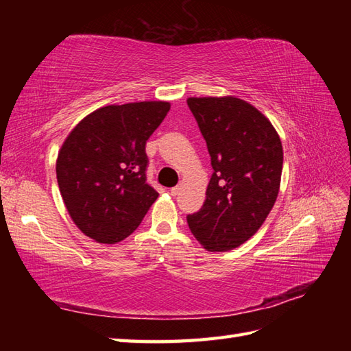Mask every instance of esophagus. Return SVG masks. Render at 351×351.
Listing matches in <instances>:
<instances>
[{
    "label": "esophagus",
    "mask_w": 351,
    "mask_h": 351,
    "mask_svg": "<svg viewBox=\"0 0 351 351\" xmlns=\"http://www.w3.org/2000/svg\"><path fill=\"white\" fill-rule=\"evenodd\" d=\"M180 185H176V187H173V189H170V195L171 196H178V195H180Z\"/></svg>",
    "instance_id": "esophagus-1"
}]
</instances>
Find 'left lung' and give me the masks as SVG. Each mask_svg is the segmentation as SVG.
I'll return each mask as SVG.
<instances>
[{
    "label": "left lung",
    "mask_w": 351,
    "mask_h": 351,
    "mask_svg": "<svg viewBox=\"0 0 351 351\" xmlns=\"http://www.w3.org/2000/svg\"><path fill=\"white\" fill-rule=\"evenodd\" d=\"M206 141L213 176L200 211L187 217L210 252L241 245L263 226L278 199L283 151L271 122L235 96L189 98Z\"/></svg>",
    "instance_id": "left-lung-1"
}]
</instances>
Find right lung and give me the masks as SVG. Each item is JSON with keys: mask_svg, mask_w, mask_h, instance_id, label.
<instances>
[{"mask_svg": "<svg viewBox=\"0 0 351 351\" xmlns=\"http://www.w3.org/2000/svg\"><path fill=\"white\" fill-rule=\"evenodd\" d=\"M166 101L107 106L86 116L63 141L56 171L78 229L102 244L130 237L158 197L146 182V141L169 113Z\"/></svg>", "mask_w": 351, "mask_h": 351, "instance_id": "right-lung-1", "label": "right lung"}]
</instances>
